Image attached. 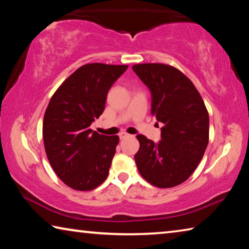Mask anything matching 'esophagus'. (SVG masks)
I'll use <instances>...</instances> for the list:
<instances>
[{
	"label": "esophagus",
	"instance_id": "34e87169",
	"mask_svg": "<svg viewBox=\"0 0 249 249\" xmlns=\"http://www.w3.org/2000/svg\"><path fill=\"white\" fill-rule=\"evenodd\" d=\"M119 136H120V138H121V140H124V138H126V137H128V136H129V135H128L127 133H125V132H122V133H120V135H119Z\"/></svg>",
	"mask_w": 249,
	"mask_h": 249
}]
</instances>
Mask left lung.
<instances>
[{"instance_id":"1","label":"left lung","mask_w":249,"mask_h":249,"mask_svg":"<svg viewBox=\"0 0 249 249\" xmlns=\"http://www.w3.org/2000/svg\"><path fill=\"white\" fill-rule=\"evenodd\" d=\"M148 88L151 114L161 123L160 141L137 135L135 162L142 178L158 188L184 182L199 165L209 142V113L193 83L171 66L134 65Z\"/></svg>"}]
</instances>
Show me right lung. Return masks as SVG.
Segmentation results:
<instances>
[{
	"instance_id": "1",
	"label": "right lung",
	"mask_w": 249,
	"mask_h": 249,
	"mask_svg": "<svg viewBox=\"0 0 249 249\" xmlns=\"http://www.w3.org/2000/svg\"><path fill=\"white\" fill-rule=\"evenodd\" d=\"M127 66L89 64L80 67L58 88L45 112L43 137L53 171L68 187L93 190L104 182L119 136L90 129L105 100Z\"/></svg>"
}]
</instances>
